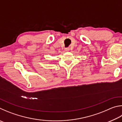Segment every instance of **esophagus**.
Instances as JSON below:
<instances>
[{
  "label": "esophagus",
  "instance_id": "1",
  "mask_svg": "<svg viewBox=\"0 0 122 122\" xmlns=\"http://www.w3.org/2000/svg\"><path fill=\"white\" fill-rule=\"evenodd\" d=\"M65 50L66 51H68L69 50V48H66Z\"/></svg>",
  "mask_w": 122,
  "mask_h": 122
}]
</instances>
